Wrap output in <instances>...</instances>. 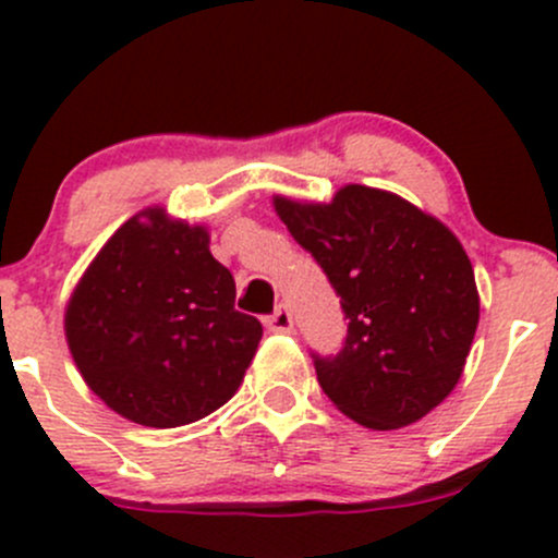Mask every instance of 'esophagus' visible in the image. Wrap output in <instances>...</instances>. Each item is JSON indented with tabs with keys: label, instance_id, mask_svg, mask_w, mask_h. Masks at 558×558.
<instances>
[{
	"label": "esophagus",
	"instance_id": "esophagus-1",
	"mask_svg": "<svg viewBox=\"0 0 558 558\" xmlns=\"http://www.w3.org/2000/svg\"><path fill=\"white\" fill-rule=\"evenodd\" d=\"M264 326L269 331H278V335H289V331H294V318H291L289 307H278L272 315H267Z\"/></svg>",
	"mask_w": 558,
	"mask_h": 558
}]
</instances>
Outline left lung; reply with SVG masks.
<instances>
[{
    "instance_id": "left-lung-1",
    "label": "left lung",
    "mask_w": 558,
    "mask_h": 558,
    "mask_svg": "<svg viewBox=\"0 0 558 558\" xmlns=\"http://www.w3.org/2000/svg\"><path fill=\"white\" fill-rule=\"evenodd\" d=\"M291 238L329 278L348 318L337 356L313 353L337 410L367 429H399L459 384L481 318L459 238L391 191L342 185L331 202L275 196Z\"/></svg>"
}]
</instances>
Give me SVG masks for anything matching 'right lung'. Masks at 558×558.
I'll use <instances>...</instances> for the list:
<instances>
[{
	"mask_svg": "<svg viewBox=\"0 0 558 558\" xmlns=\"http://www.w3.org/2000/svg\"><path fill=\"white\" fill-rule=\"evenodd\" d=\"M234 294L207 227L148 207L77 280L66 345L118 415L154 429L194 424L234 397L262 340V324L234 311Z\"/></svg>",
	"mask_w": 558,
	"mask_h": 558,
	"instance_id": "1",
	"label": "right lung"
}]
</instances>
